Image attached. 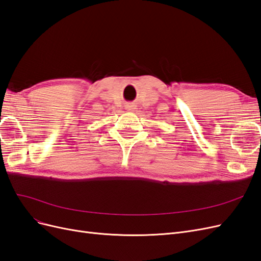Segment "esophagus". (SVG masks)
Listing matches in <instances>:
<instances>
[{"label": "esophagus", "mask_w": 261, "mask_h": 261, "mask_svg": "<svg viewBox=\"0 0 261 261\" xmlns=\"http://www.w3.org/2000/svg\"><path fill=\"white\" fill-rule=\"evenodd\" d=\"M125 109H126V110H127V111H130V112H133V111H134V110H135V109H136V107H135V106H134V105H127V106H126V107H125Z\"/></svg>", "instance_id": "1"}]
</instances>
